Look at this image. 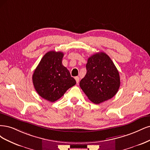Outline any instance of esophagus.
<instances>
[{"mask_svg": "<svg viewBox=\"0 0 150 150\" xmlns=\"http://www.w3.org/2000/svg\"><path fill=\"white\" fill-rule=\"evenodd\" d=\"M75 80H76V83H77V84H79V80H80V78H79V76H75Z\"/></svg>", "mask_w": 150, "mask_h": 150, "instance_id": "obj_1", "label": "esophagus"}]
</instances>
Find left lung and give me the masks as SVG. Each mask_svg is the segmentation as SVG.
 Segmentation results:
<instances>
[{"mask_svg": "<svg viewBox=\"0 0 150 150\" xmlns=\"http://www.w3.org/2000/svg\"><path fill=\"white\" fill-rule=\"evenodd\" d=\"M86 69L80 86L88 98L99 104L113 97L120 88V78L110 57L104 52L96 53L88 59Z\"/></svg>", "mask_w": 150, "mask_h": 150, "instance_id": "8db88e82", "label": "left lung"}]
</instances>
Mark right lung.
Returning <instances> with one entry per match:
<instances>
[{"label":"right lung","instance_id":"1","mask_svg":"<svg viewBox=\"0 0 150 150\" xmlns=\"http://www.w3.org/2000/svg\"><path fill=\"white\" fill-rule=\"evenodd\" d=\"M63 57V52H48L32 75L33 84L38 94L50 102L60 98L76 84L68 69L62 65Z\"/></svg>","mask_w":150,"mask_h":150}]
</instances>
